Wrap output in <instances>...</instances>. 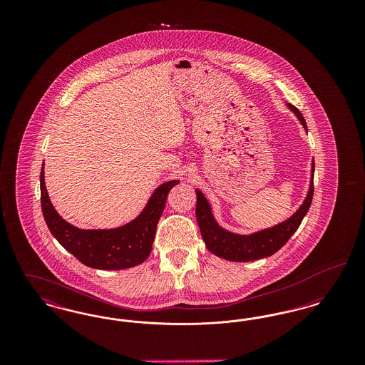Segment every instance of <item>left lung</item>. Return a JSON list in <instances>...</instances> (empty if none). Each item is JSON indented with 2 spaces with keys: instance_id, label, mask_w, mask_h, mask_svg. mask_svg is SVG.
Instances as JSON below:
<instances>
[{
  "instance_id": "8db88e82",
  "label": "left lung",
  "mask_w": 365,
  "mask_h": 365,
  "mask_svg": "<svg viewBox=\"0 0 365 365\" xmlns=\"http://www.w3.org/2000/svg\"><path fill=\"white\" fill-rule=\"evenodd\" d=\"M289 109L294 113L297 119L308 133L307 122L301 112L287 103ZM313 173H314V161L311 164V179L308 192L301 202V205L295 210L292 216L284 219L278 225L262 228L250 234H238L228 231L225 227L220 226L213 215L212 205L207 197L195 189L197 194V207H195V217L200 227L202 240L209 252L217 257L225 260L253 261L272 256L279 249L290 240V237L297 231L301 225L304 216L309 210L313 197Z\"/></svg>"
}]
</instances>
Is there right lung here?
I'll return each instance as SVG.
<instances>
[{"instance_id": "right-lung-1", "label": "right lung", "mask_w": 365, "mask_h": 365, "mask_svg": "<svg viewBox=\"0 0 365 365\" xmlns=\"http://www.w3.org/2000/svg\"><path fill=\"white\" fill-rule=\"evenodd\" d=\"M179 180L161 183L149 197L145 208L131 222L115 228H79L63 219L53 207L41 170V204L53 237L82 264L94 269H125L142 264L152 252L156 227L167 195Z\"/></svg>"}]
</instances>
